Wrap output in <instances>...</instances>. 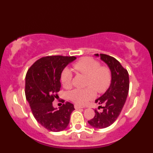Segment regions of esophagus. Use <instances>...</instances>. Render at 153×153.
<instances>
[{
    "label": "esophagus",
    "mask_w": 153,
    "mask_h": 153,
    "mask_svg": "<svg viewBox=\"0 0 153 153\" xmlns=\"http://www.w3.org/2000/svg\"><path fill=\"white\" fill-rule=\"evenodd\" d=\"M74 108H76V109H80V108H84V107H82V106H79V105H77V104H76V105H74Z\"/></svg>",
    "instance_id": "1"
}]
</instances>
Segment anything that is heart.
Returning <instances> with one entry per match:
<instances>
[{
  "mask_svg": "<svg viewBox=\"0 0 153 153\" xmlns=\"http://www.w3.org/2000/svg\"><path fill=\"white\" fill-rule=\"evenodd\" d=\"M76 71L86 76L84 89H75L68 93L69 98L79 105H84L93 99L96 92L102 93L109 87L111 72L105 66H100L98 62L93 58L84 57L74 65ZM73 74L70 69L65 68L61 75V81L63 87L69 88L72 85Z\"/></svg>",
  "mask_w": 153,
  "mask_h": 153,
  "instance_id": "1",
  "label": "heart"
}]
</instances>
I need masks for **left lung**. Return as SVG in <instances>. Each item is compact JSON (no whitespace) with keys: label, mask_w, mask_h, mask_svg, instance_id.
<instances>
[{"label":"left lung","mask_w":153,"mask_h":153,"mask_svg":"<svg viewBox=\"0 0 153 153\" xmlns=\"http://www.w3.org/2000/svg\"><path fill=\"white\" fill-rule=\"evenodd\" d=\"M106 63L111 71V84L106 91L95 100L103 108L102 112L95 110L94 117L88 121L89 124L96 128L110 126L120 115L126 102L129 90L128 73L114 57L105 54H95Z\"/></svg>","instance_id":"8db88e82"}]
</instances>
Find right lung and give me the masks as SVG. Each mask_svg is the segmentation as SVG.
<instances>
[{
  "label": "right lung",
  "instance_id": "obj_1",
  "mask_svg": "<svg viewBox=\"0 0 153 153\" xmlns=\"http://www.w3.org/2000/svg\"><path fill=\"white\" fill-rule=\"evenodd\" d=\"M76 57L53 55L41 58L31 65L25 77V96L39 123L52 132L68 127L74 105L66 102L59 109L53 106L61 88V75Z\"/></svg>",
  "mask_w": 153,
  "mask_h": 153
}]
</instances>
